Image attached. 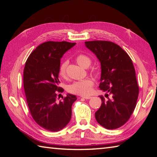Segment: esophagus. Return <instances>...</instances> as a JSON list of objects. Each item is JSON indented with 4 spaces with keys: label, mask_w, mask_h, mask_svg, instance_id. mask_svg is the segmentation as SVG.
Returning a JSON list of instances; mask_svg holds the SVG:
<instances>
[{
    "label": "esophagus",
    "mask_w": 157,
    "mask_h": 157,
    "mask_svg": "<svg viewBox=\"0 0 157 157\" xmlns=\"http://www.w3.org/2000/svg\"><path fill=\"white\" fill-rule=\"evenodd\" d=\"M81 98H84V99H90V98H91V97L90 96H81Z\"/></svg>",
    "instance_id": "esophagus-1"
}]
</instances>
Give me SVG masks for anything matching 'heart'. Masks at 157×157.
Listing matches in <instances>:
<instances>
[{
    "instance_id": "obj_1",
    "label": "heart",
    "mask_w": 157,
    "mask_h": 157,
    "mask_svg": "<svg viewBox=\"0 0 157 157\" xmlns=\"http://www.w3.org/2000/svg\"><path fill=\"white\" fill-rule=\"evenodd\" d=\"M76 61L79 66L84 68L89 67L91 64V59L86 55L80 54L77 56ZM68 62L67 60L62 62L59 68V74L62 78L66 76V69H67ZM94 85V82L91 78H86L81 80L73 82L68 86V91L74 94L80 95H87L91 94L92 88Z\"/></svg>"
}]
</instances>
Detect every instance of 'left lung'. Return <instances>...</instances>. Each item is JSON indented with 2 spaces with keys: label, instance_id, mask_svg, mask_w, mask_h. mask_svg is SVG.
Listing matches in <instances>:
<instances>
[{
  "label": "left lung",
  "instance_id": "1",
  "mask_svg": "<svg viewBox=\"0 0 157 157\" xmlns=\"http://www.w3.org/2000/svg\"><path fill=\"white\" fill-rule=\"evenodd\" d=\"M101 65L100 89L111 95L95 113L98 123L108 129H115L127 123L134 111L139 88L131 58L118 45L107 41L85 42Z\"/></svg>",
  "mask_w": 157,
  "mask_h": 157
}]
</instances>
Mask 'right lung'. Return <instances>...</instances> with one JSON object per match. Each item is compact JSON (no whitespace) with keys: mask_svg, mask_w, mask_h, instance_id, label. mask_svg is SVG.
I'll return each mask as SVG.
<instances>
[{"mask_svg":"<svg viewBox=\"0 0 157 157\" xmlns=\"http://www.w3.org/2000/svg\"><path fill=\"white\" fill-rule=\"evenodd\" d=\"M67 41H47L36 48L25 62L23 86L30 113L39 126L50 132H58L67 125L71 118V108L77 100L68 94L57 102L61 58L75 46Z\"/></svg>","mask_w":157,"mask_h":157,"instance_id":"obj_1","label":"right lung"}]
</instances>
